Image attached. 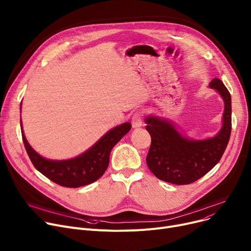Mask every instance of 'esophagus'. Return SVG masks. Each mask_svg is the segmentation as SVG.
<instances>
[{"mask_svg": "<svg viewBox=\"0 0 251 251\" xmlns=\"http://www.w3.org/2000/svg\"><path fill=\"white\" fill-rule=\"evenodd\" d=\"M131 126L132 127L137 128L143 126V113L142 111H137L134 112L131 118Z\"/></svg>", "mask_w": 251, "mask_h": 251, "instance_id": "esophagus-1", "label": "esophagus"}]
</instances>
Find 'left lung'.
Masks as SVG:
<instances>
[{
  "mask_svg": "<svg viewBox=\"0 0 251 251\" xmlns=\"http://www.w3.org/2000/svg\"><path fill=\"white\" fill-rule=\"evenodd\" d=\"M209 86L220 93L225 103L223 126L216 137L191 141L166 121L153 117L146 119V128L151 138L147 164L158 179L188 185L206 175L222 158L231 134V95L218 78Z\"/></svg>",
  "mask_w": 251,
  "mask_h": 251,
  "instance_id": "8db88e82",
  "label": "left lung"
}]
</instances>
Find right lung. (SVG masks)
Returning <instances> with one entry per match:
<instances>
[{"label":"right lung","mask_w":251,"mask_h":251,"mask_svg":"<svg viewBox=\"0 0 251 251\" xmlns=\"http://www.w3.org/2000/svg\"><path fill=\"white\" fill-rule=\"evenodd\" d=\"M130 128L129 123L112 128L79 157L67 161H50L32 149L21 126L23 143L34 167L52 182L66 188H78L99 180L107 169L112 148Z\"/></svg>","instance_id":"obj_1"}]
</instances>
